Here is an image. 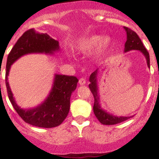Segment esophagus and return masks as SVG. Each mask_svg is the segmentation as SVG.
<instances>
[{
    "label": "esophagus",
    "mask_w": 159,
    "mask_h": 159,
    "mask_svg": "<svg viewBox=\"0 0 159 159\" xmlns=\"http://www.w3.org/2000/svg\"><path fill=\"white\" fill-rule=\"evenodd\" d=\"M79 84H80V85H84V84H86V80H85L84 78L80 79V80H79Z\"/></svg>",
    "instance_id": "obj_1"
}]
</instances>
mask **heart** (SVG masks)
Here are the masks:
<instances>
[{
	"label": "heart",
	"instance_id": "1",
	"mask_svg": "<svg viewBox=\"0 0 159 159\" xmlns=\"http://www.w3.org/2000/svg\"><path fill=\"white\" fill-rule=\"evenodd\" d=\"M109 44H110V39L108 37L102 39V36L99 35H91L81 38L78 41L77 48L80 52L88 54L92 52L95 48L98 47L96 54L97 56H100L102 53L104 52Z\"/></svg>",
	"mask_w": 159,
	"mask_h": 159
}]
</instances>
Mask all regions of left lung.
Masks as SVG:
<instances>
[{"instance_id": "left-lung-1", "label": "left lung", "mask_w": 159, "mask_h": 159, "mask_svg": "<svg viewBox=\"0 0 159 159\" xmlns=\"http://www.w3.org/2000/svg\"><path fill=\"white\" fill-rule=\"evenodd\" d=\"M124 29L127 32V41H126V43H125L124 52H127L131 51V50H139V51H140L144 55V57L147 59V66L150 67V56H149V52H147L146 48L144 47L143 42L140 40V38L139 37L137 33L127 27H124ZM97 72H98V69L95 70L94 72L91 74L89 79V88L92 93L93 94L94 99H95L93 111L95 117L103 125L117 124V123H122V122H124L128 119H130V117H122V116L118 117V116H115L113 115L107 113L103 109L101 108L100 105L99 103V95H98V87H97L96 81Z\"/></svg>"}]
</instances>
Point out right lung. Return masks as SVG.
<instances>
[{"instance_id": "add662e5", "label": "right lung", "mask_w": 159, "mask_h": 159, "mask_svg": "<svg viewBox=\"0 0 159 159\" xmlns=\"http://www.w3.org/2000/svg\"><path fill=\"white\" fill-rule=\"evenodd\" d=\"M60 49L59 42L47 33H39L33 29L24 32L18 39L7 58L5 84L8 99L17 114L25 123L38 127L52 128L64 122L70 109L71 95L75 90L79 80L73 75H55L51 92L45 101L29 110H24L17 106L8 82L10 67L17 59L29 53L52 54Z\"/></svg>"}]
</instances>
